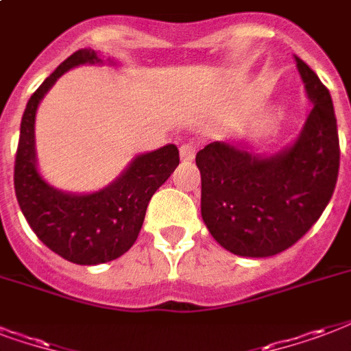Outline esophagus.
I'll return each mask as SVG.
<instances>
[{
  "label": "esophagus",
  "mask_w": 351,
  "mask_h": 351,
  "mask_svg": "<svg viewBox=\"0 0 351 351\" xmlns=\"http://www.w3.org/2000/svg\"><path fill=\"white\" fill-rule=\"evenodd\" d=\"M196 152H197L196 144H183L181 149H179V155H181V159L183 160H192L194 157H196Z\"/></svg>",
  "instance_id": "esophagus-1"
}]
</instances>
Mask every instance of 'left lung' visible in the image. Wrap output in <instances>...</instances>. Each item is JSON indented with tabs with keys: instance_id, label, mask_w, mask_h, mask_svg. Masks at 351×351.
<instances>
[{
	"instance_id": "left-lung-1",
	"label": "left lung",
	"mask_w": 351,
	"mask_h": 351,
	"mask_svg": "<svg viewBox=\"0 0 351 351\" xmlns=\"http://www.w3.org/2000/svg\"><path fill=\"white\" fill-rule=\"evenodd\" d=\"M313 109L294 146L272 157L210 142L196 155L202 216L215 241L242 257H270L296 244L335 191L341 162L329 90L296 57Z\"/></svg>"
}]
</instances>
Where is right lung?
<instances>
[{
	"instance_id": "obj_1",
	"label": "right lung",
	"mask_w": 351,
	"mask_h": 351,
	"mask_svg": "<svg viewBox=\"0 0 351 351\" xmlns=\"http://www.w3.org/2000/svg\"><path fill=\"white\" fill-rule=\"evenodd\" d=\"M101 62L90 47L70 55L27 101L14 160V191L25 220L51 252L75 265H101L128 252L141 233L149 199L179 165L173 144L138 155L94 194H64L40 178L35 160L36 107L57 79L77 64Z\"/></svg>"
}]
</instances>
